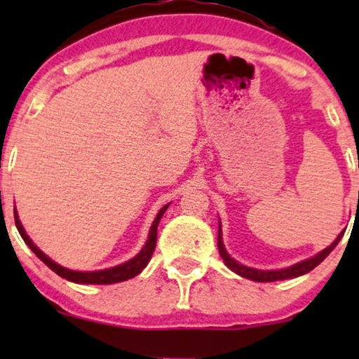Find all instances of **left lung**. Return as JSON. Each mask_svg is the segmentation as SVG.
<instances>
[{
  "label": "left lung",
  "mask_w": 359,
  "mask_h": 359,
  "mask_svg": "<svg viewBox=\"0 0 359 359\" xmlns=\"http://www.w3.org/2000/svg\"><path fill=\"white\" fill-rule=\"evenodd\" d=\"M343 234H344V231L336 238L334 243H331V245H329L327 248H324L323 251H319V253H317L316 257L307 258V259H304V262H299V263H295V265L288 266V269H282V270H257V269H250V266L241 265V263H238L236 259L229 257L228 251H226V248H224V245H222L221 222H219V231H217V250H219V255H221V258L224 259L226 266H228L229 270H233L234 273L240 275V277L253 280V282H275V280H287V278L300 277V275L309 273V271H311V270H314L316 266L319 265V263H323L324 258L327 257V255L336 248V245H337V243H339L341 238H343Z\"/></svg>",
  "instance_id": "1"
}]
</instances>
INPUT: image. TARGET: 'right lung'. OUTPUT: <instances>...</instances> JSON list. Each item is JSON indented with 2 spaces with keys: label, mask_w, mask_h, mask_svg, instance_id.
Returning a JSON list of instances; mask_svg holds the SVG:
<instances>
[{
  "label": "right lung",
  "mask_w": 359,
  "mask_h": 359,
  "mask_svg": "<svg viewBox=\"0 0 359 359\" xmlns=\"http://www.w3.org/2000/svg\"><path fill=\"white\" fill-rule=\"evenodd\" d=\"M167 208H168V204L163 205V208L158 211V214H156L154 224H151V228H150V233H148V240L145 243V246H143L142 251H140L137 257L131 258L130 262L121 263V265L113 266V269L100 270V271H74V270L64 269V266H60L59 263L52 262V259L48 258L42 250L36 248V246L34 245V241L30 240V236L25 233V229H23L22 222H20V219H18V214H16V211H15V224H16V228H18L20 236H22L23 241L30 246V250L34 251L36 257L42 259L48 269L55 271L59 277L69 280V282H74V283H94V285H108V283L125 282V280L133 278V277H137L138 273H142V270L148 265V262H150L151 255H154V251H155L156 228H158V222H160V219H162L163 212L167 211Z\"/></svg>",
  "instance_id": "1"
}]
</instances>
